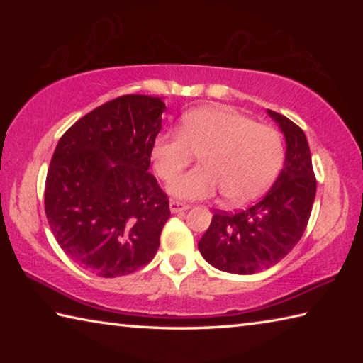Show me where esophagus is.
I'll use <instances>...</instances> for the list:
<instances>
[{
  "label": "esophagus",
  "mask_w": 363,
  "mask_h": 363,
  "mask_svg": "<svg viewBox=\"0 0 363 363\" xmlns=\"http://www.w3.org/2000/svg\"><path fill=\"white\" fill-rule=\"evenodd\" d=\"M187 210H189V205H186V203H181V201H177V200H171L169 201V211L173 213V214L187 211Z\"/></svg>",
  "instance_id": "obj_1"
}]
</instances>
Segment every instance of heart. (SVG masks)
<instances>
[{
	"label": "heart",
	"instance_id": "b5f03b06",
	"mask_svg": "<svg viewBox=\"0 0 363 363\" xmlns=\"http://www.w3.org/2000/svg\"><path fill=\"white\" fill-rule=\"evenodd\" d=\"M201 153L202 167L168 184L169 195L206 200L223 190L229 205L256 200L272 186L284 164L285 149L272 126L227 106L190 110L181 131H164L153 139L150 160L155 174L169 181Z\"/></svg>",
	"mask_w": 363,
	"mask_h": 363
}]
</instances>
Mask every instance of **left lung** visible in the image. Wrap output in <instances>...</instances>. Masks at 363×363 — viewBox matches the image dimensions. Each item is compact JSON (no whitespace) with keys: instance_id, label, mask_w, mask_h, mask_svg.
Masks as SVG:
<instances>
[{"instance_id":"left-lung-1","label":"left lung","mask_w":363,"mask_h":363,"mask_svg":"<svg viewBox=\"0 0 363 363\" xmlns=\"http://www.w3.org/2000/svg\"><path fill=\"white\" fill-rule=\"evenodd\" d=\"M267 115L285 138L284 169L248 210L214 214L199 242L205 261L223 272L250 275L280 262L303 237L314 205L317 182L304 131L277 112Z\"/></svg>"}]
</instances>
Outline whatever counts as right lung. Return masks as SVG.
<instances>
[{
    "label": "right lung",
    "mask_w": 363,
    "mask_h": 363,
    "mask_svg": "<svg viewBox=\"0 0 363 363\" xmlns=\"http://www.w3.org/2000/svg\"><path fill=\"white\" fill-rule=\"evenodd\" d=\"M164 108L162 97L121 96L79 118L54 150L49 227L64 253L99 277L134 272L160 247L169 203L147 169Z\"/></svg>",
    "instance_id": "1"
}]
</instances>
